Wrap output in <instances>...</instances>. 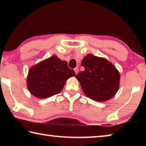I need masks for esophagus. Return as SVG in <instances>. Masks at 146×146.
Here are the masks:
<instances>
[{
  "label": "esophagus",
  "instance_id": "34e87169",
  "mask_svg": "<svg viewBox=\"0 0 146 146\" xmlns=\"http://www.w3.org/2000/svg\"><path fill=\"white\" fill-rule=\"evenodd\" d=\"M74 71H75V73H76V74H77V73H78V71H79V69H78V67L75 68V69H74Z\"/></svg>",
  "mask_w": 146,
  "mask_h": 146
}]
</instances>
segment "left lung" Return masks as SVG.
Returning a JSON list of instances; mask_svg holds the SVG:
<instances>
[{
	"label": "left lung",
	"instance_id": "8db88e82",
	"mask_svg": "<svg viewBox=\"0 0 146 146\" xmlns=\"http://www.w3.org/2000/svg\"><path fill=\"white\" fill-rule=\"evenodd\" d=\"M84 71L75 76L85 95L92 100L104 102L110 99L119 88L120 74L105 58L86 55L81 62Z\"/></svg>",
	"mask_w": 146,
	"mask_h": 146
}]
</instances>
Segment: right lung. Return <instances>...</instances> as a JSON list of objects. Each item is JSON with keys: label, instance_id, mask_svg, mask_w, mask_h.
Instances as JSON below:
<instances>
[{"label": "right lung", "instance_id": "add662e5", "mask_svg": "<svg viewBox=\"0 0 146 146\" xmlns=\"http://www.w3.org/2000/svg\"><path fill=\"white\" fill-rule=\"evenodd\" d=\"M75 75L67 62L54 55L29 70L27 84L33 95L39 98H48L60 93L66 80Z\"/></svg>", "mask_w": 146, "mask_h": 146}]
</instances>
